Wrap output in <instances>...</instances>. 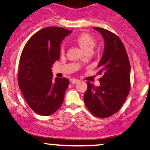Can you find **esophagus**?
<instances>
[{"mask_svg":"<svg viewBox=\"0 0 150 150\" xmlns=\"http://www.w3.org/2000/svg\"><path fill=\"white\" fill-rule=\"evenodd\" d=\"M80 80H78V79H72L71 80V83H72V84H75V83H79Z\"/></svg>","mask_w":150,"mask_h":150,"instance_id":"obj_1","label":"esophagus"}]
</instances>
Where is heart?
Returning a JSON list of instances; mask_svg holds the SVG:
<instances>
[{"mask_svg":"<svg viewBox=\"0 0 150 150\" xmlns=\"http://www.w3.org/2000/svg\"><path fill=\"white\" fill-rule=\"evenodd\" d=\"M75 42L85 52L88 51V50H93L96 43L95 38L88 33H83V34H80L77 36L75 38ZM61 51H64L63 47H62Z\"/></svg>","mask_w":150,"mask_h":150,"instance_id":"1","label":"heart"}]
</instances>
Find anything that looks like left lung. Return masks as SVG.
Masks as SVG:
<instances>
[{"mask_svg":"<svg viewBox=\"0 0 150 150\" xmlns=\"http://www.w3.org/2000/svg\"><path fill=\"white\" fill-rule=\"evenodd\" d=\"M105 42L103 57L98 65L100 86L96 87L88 81L84 94L86 107L98 118L109 117L118 112L130 91V62L120 38L103 28L94 27Z\"/></svg>","mask_w":150,"mask_h":150,"instance_id":"left-lung-1","label":"left lung"}]
</instances>
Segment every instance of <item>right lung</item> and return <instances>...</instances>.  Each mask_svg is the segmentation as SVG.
<instances>
[{
	"mask_svg": "<svg viewBox=\"0 0 150 150\" xmlns=\"http://www.w3.org/2000/svg\"><path fill=\"white\" fill-rule=\"evenodd\" d=\"M71 32L57 26L44 28L30 38L21 52L18 86L30 108L41 116L53 114L64 100L69 80L53 78L51 67L59 59L61 42Z\"/></svg>",
	"mask_w": 150,
	"mask_h": 150,
	"instance_id": "obj_1",
	"label": "right lung"
}]
</instances>
